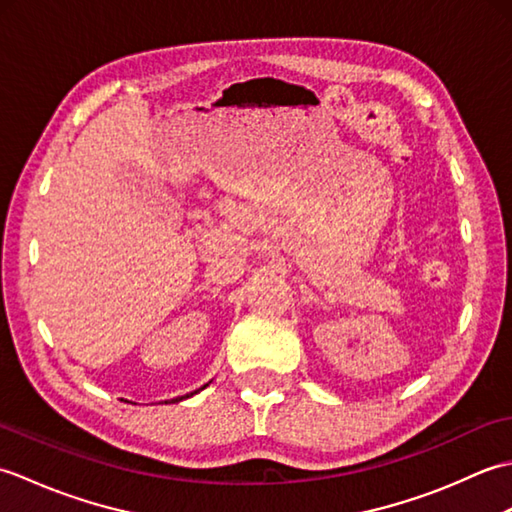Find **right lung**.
<instances>
[{
  "mask_svg": "<svg viewBox=\"0 0 512 512\" xmlns=\"http://www.w3.org/2000/svg\"><path fill=\"white\" fill-rule=\"evenodd\" d=\"M204 387H209V383H206ZM204 387H200V389H204ZM200 389H195V391H191V394H187V396H178V398H173L171 402H180V400H184V398H189V396H193V394H198V391H200Z\"/></svg>",
  "mask_w": 512,
  "mask_h": 512,
  "instance_id": "obj_1",
  "label": "right lung"
}]
</instances>
